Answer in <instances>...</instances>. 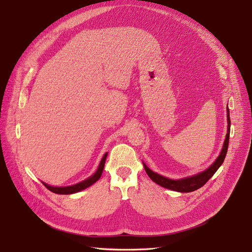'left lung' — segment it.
Returning <instances> with one entry per match:
<instances>
[{
  "instance_id": "1",
  "label": "left lung",
  "mask_w": 252,
  "mask_h": 252,
  "mask_svg": "<svg viewBox=\"0 0 252 252\" xmlns=\"http://www.w3.org/2000/svg\"><path fill=\"white\" fill-rule=\"evenodd\" d=\"M227 133H226V137L224 139V143L222 150L220 152V155L219 156V158L215 160L207 169H205L202 172H199L195 175L189 176V177H186V178H182V179H170L167 178L165 176H162L157 172H154L152 169H150L145 162L143 163V166H145V169L148 173V175L151 177V179L153 182H155L156 184L159 185L162 188L174 190V191H178V192H191L194 191L198 189H200L201 187H203L207 182L208 179L217 172V170L220 168V166L222 164V162L224 161L226 153H227V149H228V142H229V133H230V118H229V110L227 106Z\"/></svg>"
}]
</instances>
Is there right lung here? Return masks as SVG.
I'll list each match as a JSON object with an SVG mask.
<instances>
[{
	"instance_id": "add662e5",
	"label": "right lung",
	"mask_w": 252,
	"mask_h": 252,
	"mask_svg": "<svg viewBox=\"0 0 252 252\" xmlns=\"http://www.w3.org/2000/svg\"><path fill=\"white\" fill-rule=\"evenodd\" d=\"M106 157H107V153L104 154V156L102 157L100 162H99V165L96 169V171L94 172V175L90 176L89 178L85 179V181L77 184V185H74V186H70V187H62V188H58V187H51L45 183L42 182V184L49 189L51 190L52 192L54 193H58V194H71V193H76V192H79L83 189H86L87 188L91 187L92 185H94L95 182H97L99 177L101 176V173H102V170H103V167H104V162H105V159H106Z\"/></svg>"
}]
</instances>
